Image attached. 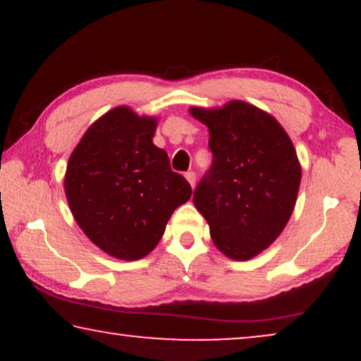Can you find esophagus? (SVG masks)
<instances>
[{
	"instance_id": "1",
	"label": "esophagus",
	"mask_w": 361,
	"mask_h": 361,
	"mask_svg": "<svg viewBox=\"0 0 361 361\" xmlns=\"http://www.w3.org/2000/svg\"><path fill=\"white\" fill-rule=\"evenodd\" d=\"M185 179L190 184L192 189H194V187H195V172H192V171L190 172H185Z\"/></svg>"
}]
</instances>
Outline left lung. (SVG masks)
I'll list each match as a JSON object with an SVG mask.
<instances>
[{
  "instance_id": "obj_1",
  "label": "left lung",
  "mask_w": 361,
  "mask_h": 361,
  "mask_svg": "<svg viewBox=\"0 0 361 361\" xmlns=\"http://www.w3.org/2000/svg\"><path fill=\"white\" fill-rule=\"evenodd\" d=\"M189 113L209 128L214 154L194 204L216 248L248 261L271 246L293 215L302 176L298 152L279 121L251 103L231 100Z\"/></svg>"
}]
</instances>
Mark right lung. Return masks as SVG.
<instances>
[{
  "instance_id": "right-lung-1",
  "label": "right lung",
  "mask_w": 361,
  "mask_h": 361,
  "mask_svg": "<svg viewBox=\"0 0 361 361\" xmlns=\"http://www.w3.org/2000/svg\"><path fill=\"white\" fill-rule=\"evenodd\" d=\"M156 116L116 106L85 131L67 162L63 189L71 212L93 245L113 258L149 255L190 184L152 142Z\"/></svg>"
}]
</instances>
